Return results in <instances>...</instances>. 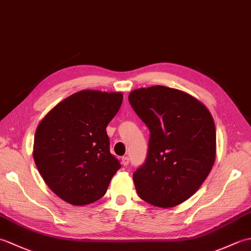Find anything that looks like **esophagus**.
<instances>
[{
    "label": "esophagus",
    "instance_id": "obj_1",
    "mask_svg": "<svg viewBox=\"0 0 251 251\" xmlns=\"http://www.w3.org/2000/svg\"><path fill=\"white\" fill-rule=\"evenodd\" d=\"M128 163H129V158L128 157H127V156H123L122 157L123 166H127V165H128Z\"/></svg>",
    "mask_w": 251,
    "mask_h": 251
}]
</instances>
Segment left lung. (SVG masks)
<instances>
[{
  "mask_svg": "<svg viewBox=\"0 0 251 251\" xmlns=\"http://www.w3.org/2000/svg\"><path fill=\"white\" fill-rule=\"evenodd\" d=\"M128 100L151 132L146 162L132 175L137 193L154 206H177L214 166V119L196 98L161 85L132 90Z\"/></svg>",
  "mask_w": 251,
  "mask_h": 251,
  "instance_id": "left-lung-1",
  "label": "left lung"
}]
</instances>
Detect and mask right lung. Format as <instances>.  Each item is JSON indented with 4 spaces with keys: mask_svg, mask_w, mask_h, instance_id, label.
<instances>
[{
    "mask_svg": "<svg viewBox=\"0 0 251 251\" xmlns=\"http://www.w3.org/2000/svg\"><path fill=\"white\" fill-rule=\"evenodd\" d=\"M122 93L81 90L55 105L37 126L33 158L49 188L74 206L98 201L121 168L110 153L106 126Z\"/></svg>",
    "mask_w": 251,
    "mask_h": 251,
    "instance_id": "obj_1",
    "label": "right lung"
}]
</instances>
